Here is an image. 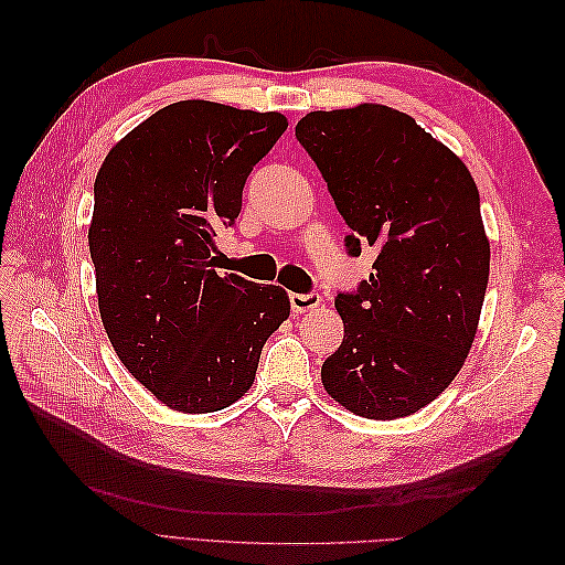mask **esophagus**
Listing matches in <instances>:
<instances>
[{
    "label": "esophagus",
    "instance_id": "34e87169",
    "mask_svg": "<svg viewBox=\"0 0 565 565\" xmlns=\"http://www.w3.org/2000/svg\"><path fill=\"white\" fill-rule=\"evenodd\" d=\"M320 301L322 299L316 292H309V295L292 292V295H289V303H292V311L295 313H306V311H311V309H318Z\"/></svg>",
    "mask_w": 565,
    "mask_h": 565
}]
</instances>
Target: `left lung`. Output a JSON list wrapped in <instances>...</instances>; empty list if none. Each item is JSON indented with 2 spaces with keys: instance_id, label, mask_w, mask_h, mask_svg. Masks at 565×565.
Returning <instances> with one entry per match:
<instances>
[{
  "instance_id": "8db88e82",
  "label": "left lung",
  "mask_w": 565,
  "mask_h": 565,
  "mask_svg": "<svg viewBox=\"0 0 565 565\" xmlns=\"http://www.w3.org/2000/svg\"><path fill=\"white\" fill-rule=\"evenodd\" d=\"M295 134L353 231L349 254L380 249L370 280L334 299L344 341L322 386L353 415H413L457 377L481 318L490 243L478 188L448 146L388 106L316 110Z\"/></svg>"
}]
</instances>
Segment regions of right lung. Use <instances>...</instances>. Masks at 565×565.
Instances as JSON below:
<instances>
[{
	"label": "right lung",
	"mask_w": 565,
	"mask_h": 565,
	"mask_svg": "<svg viewBox=\"0 0 565 565\" xmlns=\"http://www.w3.org/2000/svg\"><path fill=\"white\" fill-rule=\"evenodd\" d=\"M285 129L280 113L179 100L98 169L89 252L100 320L131 377L179 413L243 398L289 316L282 287L218 276L212 256L216 228L235 224L249 172Z\"/></svg>",
	"instance_id": "1"
}]
</instances>
